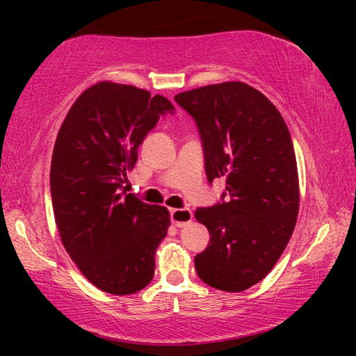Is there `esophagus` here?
<instances>
[{
    "label": "esophagus",
    "mask_w": 356,
    "mask_h": 356,
    "mask_svg": "<svg viewBox=\"0 0 356 356\" xmlns=\"http://www.w3.org/2000/svg\"><path fill=\"white\" fill-rule=\"evenodd\" d=\"M172 206H173L172 209H177V207H178V206H177V204H172Z\"/></svg>",
    "instance_id": "esophagus-1"
}]
</instances>
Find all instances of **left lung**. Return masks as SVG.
I'll return each instance as SVG.
<instances>
[{"instance_id": "1", "label": "left lung", "mask_w": 356, "mask_h": 356, "mask_svg": "<svg viewBox=\"0 0 356 356\" xmlns=\"http://www.w3.org/2000/svg\"><path fill=\"white\" fill-rule=\"evenodd\" d=\"M173 105L134 86L99 82L82 92L58 131L50 189L63 246L82 275L111 295L150 284L168 209L134 193L126 173Z\"/></svg>"}]
</instances>
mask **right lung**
I'll return each mask as SVG.
<instances>
[{
  "label": "right lung",
  "mask_w": 356,
  "mask_h": 356,
  "mask_svg": "<svg viewBox=\"0 0 356 356\" xmlns=\"http://www.w3.org/2000/svg\"><path fill=\"white\" fill-rule=\"evenodd\" d=\"M175 102L196 121L207 179H225L220 202L194 213L211 235L194 257L196 272L217 290H248L274 269L298 217L289 128L269 99L243 82L181 92Z\"/></svg>",
  "instance_id": "obj_1"
}]
</instances>
